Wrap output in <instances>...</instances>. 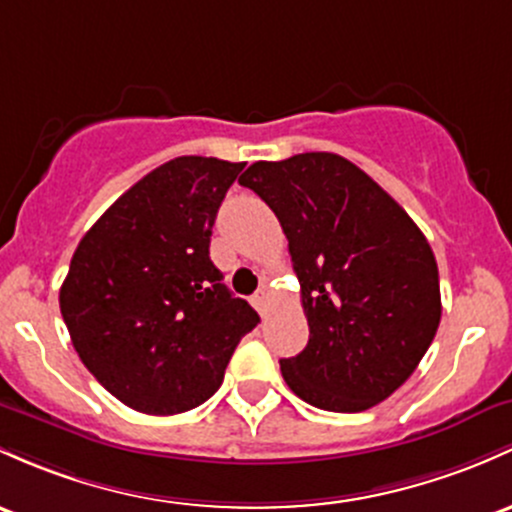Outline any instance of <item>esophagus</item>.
Here are the masks:
<instances>
[{"label": "esophagus", "mask_w": 512, "mask_h": 512, "mask_svg": "<svg viewBox=\"0 0 512 512\" xmlns=\"http://www.w3.org/2000/svg\"><path fill=\"white\" fill-rule=\"evenodd\" d=\"M252 306H255L260 313H265V306H267V291L265 289L257 291V294L252 296Z\"/></svg>", "instance_id": "1"}]
</instances>
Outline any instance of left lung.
I'll return each mask as SVG.
<instances>
[{
	"instance_id": "obj_1",
	"label": "left lung",
	"mask_w": 512,
	"mask_h": 512,
	"mask_svg": "<svg viewBox=\"0 0 512 512\" xmlns=\"http://www.w3.org/2000/svg\"><path fill=\"white\" fill-rule=\"evenodd\" d=\"M289 240L308 345L279 359L311 406L359 413L415 372L442 316L440 274L413 218L367 172L335 153L255 162L238 179Z\"/></svg>"
}]
</instances>
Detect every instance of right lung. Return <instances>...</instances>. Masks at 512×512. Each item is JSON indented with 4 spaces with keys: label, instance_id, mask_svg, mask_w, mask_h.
I'll list each match as a JSON object with an SVG mask.
<instances>
[{
    "label": "right lung",
    "instance_id": "obj_1",
    "mask_svg": "<svg viewBox=\"0 0 512 512\" xmlns=\"http://www.w3.org/2000/svg\"><path fill=\"white\" fill-rule=\"evenodd\" d=\"M245 162L184 155L145 174L84 233L60 286L82 364L148 415L192 411L221 386L260 316L209 257L221 201Z\"/></svg>",
    "mask_w": 512,
    "mask_h": 512
}]
</instances>
